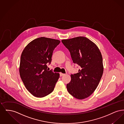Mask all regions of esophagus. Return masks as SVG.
Segmentation results:
<instances>
[{
	"label": "esophagus",
	"mask_w": 124,
	"mask_h": 124,
	"mask_svg": "<svg viewBox=\"0 0 124 124\" xmlns=\"http://www.w3.org/2000/svg\"><path fill=\"white\" fill-rule=\"evenodd\" d=\"M65 74L64 73H60V76H64V75H65Z\"/></svg>",
	"instance_id": "34e87169"
}]
</instances>
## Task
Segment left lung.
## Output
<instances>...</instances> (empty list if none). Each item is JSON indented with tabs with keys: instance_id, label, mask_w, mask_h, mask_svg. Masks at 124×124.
Masks as SVG:
<instances>
[{
	"instance_id": "obj_1",
	"label": "left lung",
	"mask_w": 124,
	"mask_h": 124,
	"mask_svg": "<svg viewBox=\"0 0 124 124\" xmlns=\"http://www.w3.org/2000/svg\"><path fill=\"white\" fill-rule=\"evenodd\" d=\"M61 41L70 52L73 62L80 66L78 73L71 74V81L66 85L67 91L77 99H85L94 92L102 76L101 52L95 43L85 37Z\"/></svg>"
}]
</instances>
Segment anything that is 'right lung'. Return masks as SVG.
I'll return each mask as SVG.
<instances>
[{"label":"right lung","mask_w":124,"mask_h":124,"mask_svg":"<svg viewBox=\"0 0 124 124\" xmlns=\"http://www.w3.org/2000/svg\"><path fill=\"white\" fill-rule=\"evenodd\" d=\"M59 40L40 37L36 39L24 48L20 58L19 71L26 89L38 98L51 93L59 78V73L47 69L51 64L54 49Z\"/></svg>","instance_id":"right-lung-1"}]
</instances>
